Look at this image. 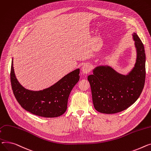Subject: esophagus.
<instances>
[{"label":"esophagus","mask_w":151,"mask_h":151,"mask_svg":"<svg viewBox=\"0 0 151 151\" xmlns=\"http://www.w3.org/2000/svg\"><path fill=\"white\" fill-rule=\"evenodd\" d=\"M91 66L89 64H85L84 65H83L82 68V71L83 74H88L90 71H91Z\"/></svg>","instance_id":"esophagus-1"}]
</instances>
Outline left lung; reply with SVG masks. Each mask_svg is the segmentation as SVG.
I'll return each mask as SVG.
<instances>
[{
    "label": "left lung",
    "instance_id": "8db88e82",
    "mask_svg": "<svg viewBox=\"0 0 151 151\" xmlns=\"http://www.w3.org/2000/svg\"><path fill=\"white\" fill-rule=\"evenodd\" d=\"M136 49L135 65L123 75L108 65L96 66L88 76L94 109L100 113L113 114L129 108L138 99L145 86L146 54L143 42L132 33Z\"/></svg>",
    "mask_w": 151,
    "mask_h": 151
}]
</instances>
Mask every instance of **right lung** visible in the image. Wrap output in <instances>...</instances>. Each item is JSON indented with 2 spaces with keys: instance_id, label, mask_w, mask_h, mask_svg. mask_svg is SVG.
Wrapping results in <instances>:
<instances>
[{
  "instance_id": "obj_1",
  "label": "right lung",
  "mask_w": 151,
  "mask_h": 151,
  "mask_svg": "<svg viewBox=\"0 0 151 151\" xmlns=\"http://www.w3.org/2000/svg\"><path fill=\"white\" fill-rule=\"evenodd\" d=\"M79 74L80 69L77 68L49 88L40 91L30 90L17 81L13 58L10 79L14 95L24 109L39 116L55 118L66 111L69 96L79 81Z\"/></svg>"
}]
</instances>
